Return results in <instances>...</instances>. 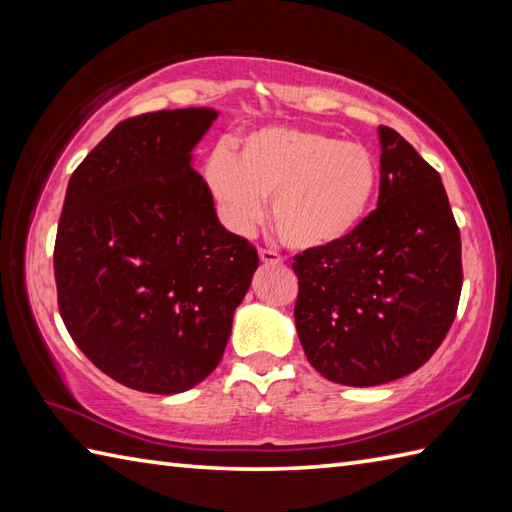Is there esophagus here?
Here are the masks:
<instances>
[{"instance_id":"obj_1","label":"esophagus","mask_w":512,"mask_h":512,"mask_svg":"<svg viewBox=\"0 0 512 512\" xmlns=\"http://www.w3.org/2000/svg\"><path fill=\"white\" fill-rule=\"evenodd\" d=\"M259 259H262L264 264H270V266H277V264L284 262L277 250H270V248H259Z\"/></svg>"}]
</instances>
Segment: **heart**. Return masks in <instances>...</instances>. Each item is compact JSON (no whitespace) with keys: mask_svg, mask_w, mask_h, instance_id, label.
<instances>
[{"mask_svg":"<svg viewBox=\"0 0 512 512\" xmlns=\"http://www.w3.org/2000/svg\"><path fill=\"white\" fill-rule=\"evenodd\" d=\"M376 156L361 143L295 127H264L237 143V156L217 147L206 180L226 222L239 233L264 215L273 198L281 242L297 250L325 248L350 237L378 191Z\"/></svg>","mask_w":512,"mask_h":512,"instance_id":"heart-1","label":"heart"}]
</instances>
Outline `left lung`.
<instances>
[{"mask_svg":"<svg viewBox=\"0 0 512 512\" xmlns=\"http://www.w3.org/2000/svg\"><path fill=\"white\" fill-rule=\"evenodd\" d=\"M378 206L343 242L295 255L297 334L332 383L374 387L416 372L447 336L462 292V242L440 173L378 127Z\"/></svg>","mask_w":512,"mask_h":512,"instance_id":"left-lung-1","label":"left lung"}]
</instances>
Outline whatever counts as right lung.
<instances>
[{"label": "right lung", "instance_id": "right-lung-1", "mask_svg": "<svg viewBox=\"0 0 512 512\" xmlns=\"http://www.w3.org/2000/svg\"><path fill=\"white\" fill-rule=\"evenodd\" d=\"M215 118L206 107L127 118L65 193L54 242L61 319L103 374L147 394H178L213 372L259 266L191 167Z\"/></svg>", "mask_w": 512, "mask_h": 512}]
</instances>
